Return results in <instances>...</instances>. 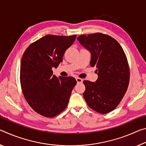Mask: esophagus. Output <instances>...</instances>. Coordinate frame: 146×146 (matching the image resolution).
Instances as JSON below:
<instances>
[{"instance_id":"obj_1","label":"esophagus","mask_w":146,"mask_h":146,"mask_svg":"<svg viewBox=\"0 0 146 146\" xmlns=\"http://www.w3.org/2000/svg\"><path fill=\"white\" fill-rule=\"evenodd\" d=\"M76 80L77 83H82L83 82V80L80 78H76Z\"/></svg>"}]
</instances>
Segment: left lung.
<instances>
[{"mask_svg":"<svg viewBox=\"0 0 146 146\" xmlns=\"http://www.w3.org/2000/svg\"><path fill=\"white\" fill-rule=\"evenodd\" d=\"M77 40L91 52V67L95 66V82L84 80V98L89 107L106 114L117 107L127 90L130 71L126 55L120 44L102 33L82 35Z\"/></svg>","mask_w":146,"mask_h":146,"instance_id":"obj_1","label":"left lung"}]
</instances>
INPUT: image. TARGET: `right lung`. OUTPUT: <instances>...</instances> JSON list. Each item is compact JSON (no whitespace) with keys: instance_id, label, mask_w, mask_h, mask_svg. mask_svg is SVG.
<instances>
[{"instance_id":"right-lung-1","label":"right lung","mask_w":146,"mask_h":146,"mask_svg":"<svg viewBox=\"0 0 146 146\" xmlns=\"http://www.w3.org/2000/svg\"><path fill=\"white\" fill-rule=\"evenodd\" d=\"M76 35H47L29 45L22 57L20 81L27 102L35 111L52 118L65 110L76 84L72 76L56 77L52 68L62 62Z\"/></svg>"}]
</instances>
